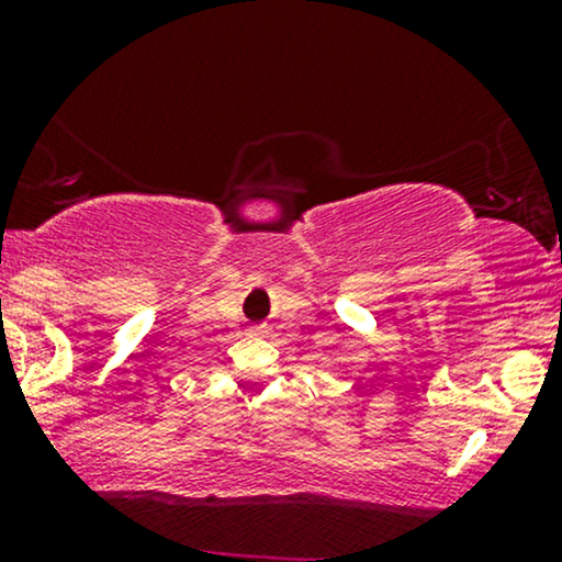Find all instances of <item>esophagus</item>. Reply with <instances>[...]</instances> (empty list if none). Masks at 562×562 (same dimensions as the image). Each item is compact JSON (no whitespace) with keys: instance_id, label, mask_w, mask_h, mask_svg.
<instances>
[{"instance_id":"34e87169","label":"esophagus","mask_w":562,"mask_h":562,"mask_svg":"<svg viewBox=\"0 0 562 562\" xmlns=\"http://www.w3.org/2000/svg\"><path fill=\"white\" fill-rule=\"evenodd\" d=\"M250 333H254V335H267V325H256V327H250Z\"/></svg>"}]
</instances>
